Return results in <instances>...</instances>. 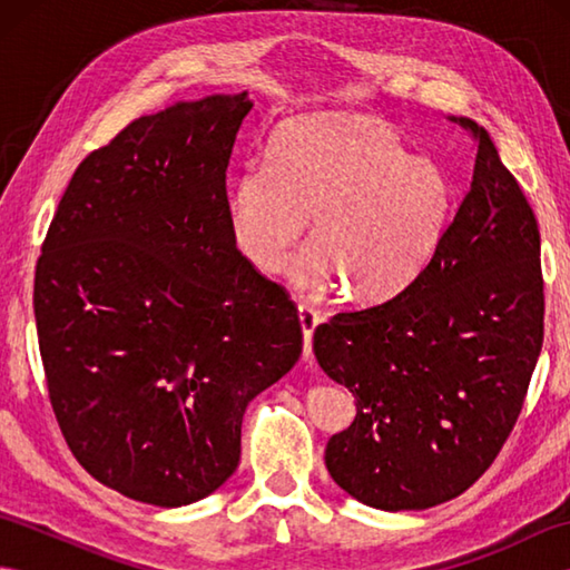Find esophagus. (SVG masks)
Returning a JSON list of instances; mask_svg holds the SVG:
<instances>
[{
    "instance_id": "esophagus-1",
    "label": "esophagus",
    "mask_w": 570,
    "mask_h": 570,
    "mask_svg": "<svg viewBox=\"0 0 570 570\" xmlns=\"http://www.w3.org/2000/svg\"><path fill=\"white\" fill-rule=\"evenodd\" d=\"M298 323H301V331H304V357H311L313 331H316V325L321 323V313L306 304H298Z\"/></svg>"
}]
</instances>
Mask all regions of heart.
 I'll list each match as a JSON object with an SVG mask.
<instances>
[{
    "instance_id": "obj_1",
    "label": "heart",
    "mask_w": 570,
    "mask_h": 570,
    "mask_svg": "<svg viewBox=\"0 0 570 570\" xmlns=\"http://www.w3.org/2000/svg\"><path fill=\"white\" fill-rule=\"evenodd\" d=\"M451 190L431 161L406 156L384 125L355 115L306 117L278 129L266 166H247L227 190L235 247L274 274L301 245V288L341 284L343 298L372 304L396 294L429 262L445 229Z\"/></svg>"
}]
</instances>
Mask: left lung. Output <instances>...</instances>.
<instances>
[{
	"label": "left lung",
	"mask_w": 570,
	"mask_h": 570,
	"mask_svg": "<svg viewBox=\"0 0 570 570\" xmlns=\"http://www.w3.org/2000/svg\"><path fill=\"white\" fill-rule=\"evenodd\" d=\"M429 262L394 298L343 311L313 333L355 421L325 445V468L386 512L463 494L510 439L543 343L541 237L534 210L490 135Z\"/></svg>",
	"instance_id": "1"
}]
</instances>
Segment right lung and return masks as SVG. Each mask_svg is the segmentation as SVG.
Instances as JSON below:
<instances>
[{"label":"right lung","instance_id":"add662e5","mask_svg":"<svg viewBox=\"0 0 570 570\" xmlns=\"http://www.w3.org/2000/svg\"><path fill=\"white\" fill-rule=\"evenodd\" d=\"M247 92L139 117L85 156L48 227L33 313L48 399L78 463L156 507L208 498L242 416L296 365L298 308L242 257L227 164Z\"/></svg>","mask_w":570,"mask_h":570}]
</instances>
